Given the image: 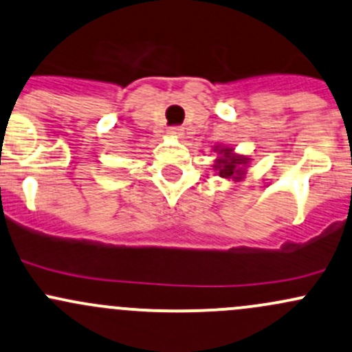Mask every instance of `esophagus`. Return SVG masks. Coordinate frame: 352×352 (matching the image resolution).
I'll list each match as a JSON object with an SVG mask.
<instances>
[{
    "instance_id": "obj_1",
    "label": "esophagus",
    "mask_w": 352,
    "mask_h": 352,
    "mask_svg": "<svg viewBox=\"0 0 352 352\" xmlns=\"http://www.w3.org/2000/svg\"><path fill=\"white\" fill-rule=\"evenodd\" d=\"M182 133H184L182 126H170L168 128V135H172V136H180Z\"/></svg>"
}]
</instances>
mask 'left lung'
Returning <instances> with one entry per match:
<instances>
[{"mask_svg":"<svg viewBox=\"0 0 352 352\" xmlns=\"http://www.w3.org/2000/svg\"><path fill=\"white\" fill-rule=\"evenodd\" d=\"M224 151V155H229V151L231 150H221L219 153H223ZM243 164V160L239 157H228V158H223V160H219L217 162V168L221 170V177H226V179H228V177H232L234 175V173H239L241 172V170H238V165H241Z\"/></svg>","mask_w":352,"mask_h":352,"instance_id":"1","label":"left lung"}]
</instances>
